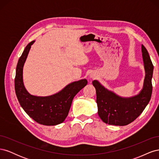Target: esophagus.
Masks as SVG:
<instances>
[{"label": "esophagus", "instance_id": "1", "mask_svg": "<svg viewBox=\"0 0 159 159\" xmlns=\"http://www.w3.org/2000/svg\"><path fill=\"white\" fill-rule=\"evenodd\" d=\"M91 78H94V77L93 76H91Z\"/></svg>", "mask_w": 159, "mask_h": 159}]
</instances>
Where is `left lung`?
Masks as SVG:
<instances>
[{
	"label": "left lung",
	"mask_w": 159,
	"mask_h": 159,
	"mask_svg": "<svg viewBox=\"0 0 159 159\" xmlns=\"http://www.w3.org/2000/svg\"><path fill=\"white\" fill-rule=\"evenodd\" d=\"M141 48L145 78L143 89L138 95L131 98H121L105 88L98 81H93L97 95L98 115L105 123L118 126L127 125L142 113L151 99L154 68L145 47L142 45Z\"/></svg>",
	"instance_id": "8db88e82"
}]
</instances>
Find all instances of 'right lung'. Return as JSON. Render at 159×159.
Listing matches in <instances>:
<instances>
[{
	"label": "right lung",
	"instance_id": "right-lung-1",
	"mask_svg": "<svg viewBox=\"0 0 159 159\" xmlns=\"http://www.w3.org/2000/svg\"><path fill=\"white\" fill-rule=\"evenodd\" d=\"M34 41L28 44L18 60L14 88L21 107L37 123L44 125H56L64 121L68 116L75 95L87 85L85 79L72 82L58 93L46 97L30 95L23 84L22 71L28 52Z\"/></svg>",
	"mask_w": 159,
	"mask_h": 159
}]
</instances>
